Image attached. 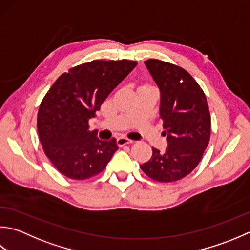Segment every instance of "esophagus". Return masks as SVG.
Wrapping results in <instances>:
<instances>
[{
	"label": "esophagus",
	"mask_w": 250,
	"mask_h": 250,
	"mask_svg": "<svg viewBox=\"0 0 250 250\" xmlns=\"http://www.w3.org/2000/svg\"><path fill=\"white\" fill-rule=\"evenodd\" d=\"M134 140H131L129 138H127L125 136H121L118 138V145L119 146H125V145H128V144H132Z\"/></svg>",
	"instance_id": "34e87169"
}]
</instances>
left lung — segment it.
Returning a JSON list of instances; mask_svg holds the SVG:
<instances>
[{"label":"left lung","instance_id":"left-lung-1","mask_svg":"<svg viewBox=\"0 0 250 250\" xmlns=\"http://www.w3.org/2000/svg\"><path fill=\"white\" fill-rule=\"evenodd\" d=\"M145 63L161 90L160 116L167 147L164 152L152 147V157L140 168L155 181L180 180L198 165L210 139L206 96L179 65L159 59H147Z\"/></svg>","mask_w":250,"mask_h":250}]
</instances>
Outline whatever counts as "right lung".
<instances>
[{"instance_id":"1","label":"right lung","mask_w":250,"mask_h":250,"mask_svg":"<svg viewBox=\"0 0 250 250\" xmlns=\"http://www.w3.org/2000/svg\"><path fill=\"white\" fill-rule=\"evenodd\" d=\"M137 65L134 60H94L61 74L40 104L37 127L44 153L61 174L84 180L100 174L118 150L100 140L88 120Z\"/></svg>"}]
</instances>
